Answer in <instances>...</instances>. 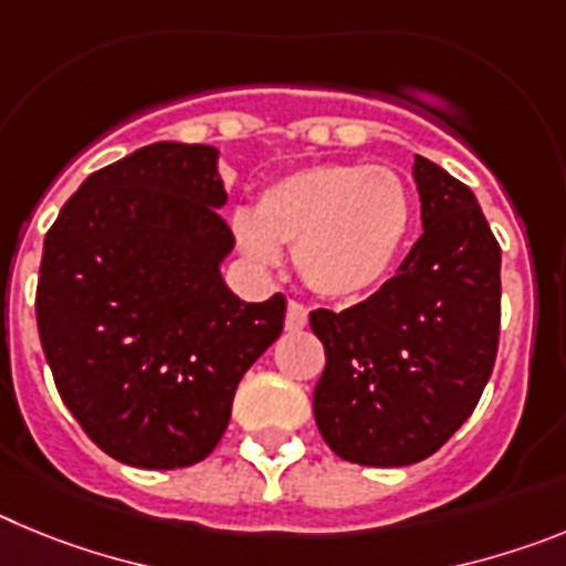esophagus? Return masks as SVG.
Listing matches in <instances>:
<instances>
[{"label":"esophagus","mask_w":566,"mask_h":566,"mask_svg":"<svg viewBox=\"0 0 566 566\" xmlns=\"http://www.w3.org/2000/svg\"><path fill=\"white\" fill-rule=\"evenodd\" d=\"M306 323H308L306 306H300L297 300H289V306H286V332H300V328H306Z\"/></svg>","instance_id":"obj_1"}]
</instances>
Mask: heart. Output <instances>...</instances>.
Returning a JSON list of instances; mask_svg holds the SVG:
<instances>
[{
  "instance_id": "1",
  "label": "heart",
  "mask_w": 566,
  "mask_h": 566,
  "mask_svg": "<svg viewBox=\"0 0 566 566\" xmlns=\"http://www.w3.org/2000/svg\"><path fill=\"white\" fill-rule=\"evenodd\" d=\"M243 254L274 263L294 247V269L317 297L352 303L382 286L413 227V198L394 169L323 164L297 169L234 214Z\"/></svg>"
}]
</instances>
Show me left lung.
<instances>
[{"mask_svg": "<svg viewBox=\"0 0 566 566\" xmlns=\"http://www.w3.org/2000/svg\"><path fill=\"white\" fill-rule=\"evenodd\" d=\"M422 238L397 277L334 314L312 312L326 348L314 419L345 462L405 468L437 453L473 413L499 348L502 249L476 195L413 158Z\"/></svg>", "mask_w": 566, "mask_h": 566, "instance_id": "8db88e82", "label": "left lung"}]
</instances>
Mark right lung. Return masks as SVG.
Instances as JSON below:
<instances>
[{
	"instance_id": "right-lung-1",
	"label": "right lung",
	"mask_w": 566,
	"mask_h": 566,
	"mask_svg": "<svg viewBox=\"0 0 566 566\" xmlns=\"http://www.w3.org/2000/svg\"><path fill=\"white\" fill-rule=\"evenodd\" d=\"M218 149L158 142L98 169L44 238L36 319L64 405L133 468L214 451L240 377L283 332L286 297L223 283L232 229Z\"/></svg>"
}]
</instances>
